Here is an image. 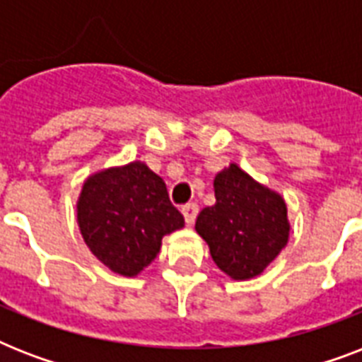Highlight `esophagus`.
Instances as JSON below:
<instances>
[{
  "label": "esophagus",
  "mask_w": 362,
  "mask_h": 362,
  "mask_svg": "<svg viewBox=\"0 0 362 362\" xmlns=\"http://www.w3.org/2000/svg\"><path fill=\"white\" fill-rule=\"evenodd\" d=\"M197 212H199V206L195 203H189V204H184L182 206V214H184V220H186L187 226H192L195 218H197Z\"/></svg>",
  "instance_id": "esophagus-1"
}]
</instances>
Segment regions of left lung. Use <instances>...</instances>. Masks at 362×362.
<instances>
[{"label": "left lung", "instance_id": "1", "mask_svg": "<svg viewBox=\"0 0 362 362\" xmlns=\"http://www.w3.org/2000/svg\"><path fill=\"white\" fill-rule=\"evenodd\" d=\"M214 206L201 210L195 231L210 255L233 280H250L269 267L289 240L287 204L237 163L214 178Z\"/></svg>", "mask_w": 362, "mask_h": 362}]
</instances>
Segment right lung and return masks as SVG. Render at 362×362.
Segmentation results:
<instances>
[{
    "instance_id": "1",
    "label": "right lung",
    "mask_w": 362,
    "mask_h": 362,
    "mask_svg": "<svg viewBox=\"0 0 362 362\" xmlns=\"http://www.w3.org/2000/svg\"><path fill=\"white\" fill-rule=\"evenodd\" d=\"M76 221L90 252L127 278L152 263L165 235L184 227L163 178L142 161L88 176L76 201Z\"/></svg>"
}]
</instances>
